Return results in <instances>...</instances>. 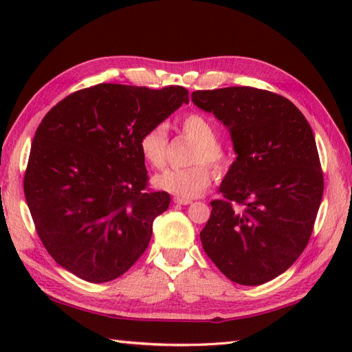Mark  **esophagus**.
Returning <instances> with one entry per match:
<instances>
[{"label": "esophagus", "mask_w": 352, "mask_h": 352, "mask_svg": "<svg viewBox=\"0 0 352 352\" xmlns=\"http://www.w3.org/2000/svg\"><path fill=\"white\" fill-rule=\"evenodd\" d=\"M174 203L175 204H180V206H189V204H192V201L190 199H183V198H174Z\"/></svg>", "instance_id": "obj_1"}]
</instances>
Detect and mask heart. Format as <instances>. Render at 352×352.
Instances as JSON below:
<instances>
[{"mask_svg": "<svg viewBox=\"0 0 352 352\" xmlns=\"http://www.w3.org/2000/svg\"><path fill=\"white\" fill-rule=\"evenodd\" d=\"M178 130L186 139L193 142L189 153V168L168 169L153 178L155 188L169 192L183 199L197 198L212 184L213 174L206 164L218 174H226L233 164L234 155L231 149L223 146L219 139L218 126L210 118L190 111L178 122ZM139 151L142 159L151 168L162 169L166 164L168 130L163 124L149 126L139 138Z\"/></svg>", "mask_w": 352, "mask_h": 352, "instance_id": "obj_1", "label": "heart"}]
</instances>
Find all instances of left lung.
Listing matches in <instances>:
<instances>
[{
	"mask_svg": "<svg viewBox=\"0 0 352 352\" xmlns=\"http://www.w3.org/2000/svg\"><path fill=\"white\" fill-rule=\"evenodd\" d=\"M192 101L223 122L237 154L223 199L210 203L203 248L231 281H271L305 250L324 195L311 126L294 102L263 89L197 91Z\"/></svg>",
	"mask_w": 352,
	"mask_h": 352,
	"instance_id": "8db88e82",
	"label": "left lung"
}]
</instances>
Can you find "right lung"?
<instances>
[{
  "label": "right lung",
  "mask_w": 352,
  "mask_h": 352,
  "mask_svg": "<svg viewBox=\"0 0 352 352\" xmlns=\"http://www.w3.org/2000/svg\"><path fill=\"white\" fill-rule=\"evenodd\" d=\"M188 89L101 83L52 107L34 134L24 193L50 256L89 283L125 274L148 248L153 221L169 207L148 188L139 138L164 121Z\"/></svg>",
  "instance_id": "1"
}]
</instances>
